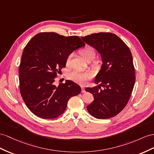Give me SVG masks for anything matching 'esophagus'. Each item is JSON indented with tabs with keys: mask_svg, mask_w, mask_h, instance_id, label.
<instances>
[{
	"mask_svg": "<svg viewBox=\"0 0 154 154\" xmlns=\"http://www.w3.org/2000/svg\"><path fill=\"white\" fill-rule=\"evenodd\" d=\"M81 89H82V93H85V86L82 85V86H81Z\"/></svg>",
	"mask_w": 154,
	"mask_h": 154,
	"instance_id": "obj_1",
	"label": "esophagus"
}]
</instances>
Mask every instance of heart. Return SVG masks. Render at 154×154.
Listing matches in <instances>:
<instances>
[{"label":"heart","mask_w":154,"mask_h":154,"mask_svg":"<svg viewBox=\"0 0 154 154\" xmlns=\"http://www.w3.org/2000/svg\"><path fill=\"white\" fill-rule=\"evenodd\" d=\"M80 54L85 60H86L87 58H94L95 57V51L91 48V47H86L85 48L82 49L80 51ZM72 57V54L68 55L66 58V64L69 65L70 64L71 59ZM92 76V73L90 72H84V71L81 70H75L73 72L69 73V78L71 80H72L75 82H78L80 84H84L85 82L88 81L90 79H91Z\"/></svg>","instance_id":"heart-1"}]
</instances>
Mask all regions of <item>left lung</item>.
Instances as JSON below:
<instances>
[{"instance_id":"left-lung-1","label":"left lung","mask_w":154,"mask_h":154,"mask_svg":"<svg viewBox=\"0 0 154 154\" xmlns=\"http://www.w3.org/2000/svg\"><path fill=\"white\" fill-rule=\"evenodd\" d=\"M81 38L97 51L102 62L94 80L99 85L85 90L92 94L94 98L86 109L97 119L115 116L127 105L135 85V68L131 51L112 33H96Z\"/></svg>"}]
</instances>
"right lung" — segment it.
I'll return each instance as SVG.
<instances>
[{"mask_svg": "<svg viewBox=\"0 0 154 154\" xmlns=\"http://www.w3.org/2000/svg\"><path fill=\"white\" fill-rule=\"evenodd\" d=\"M85 45L77 36L54 32L39 33L27 43L19 65V87L23 101L35 115L44 119L57 118L64 112L70 98L80 94V86L72 81L58 86L54 82L66 67L68 55Z\"/></svg>", "mask_w": 154, "mask_h": 154, "instance_id": "1", "label": "right lung"}]
</instances>
